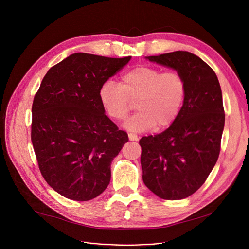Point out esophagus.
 Wrapping results in <instances>:
<instances>
[{
  "instance_id": "34e87169",
  "label": "esophagus",
  "mask_w": 249,
  "mask_h": 249,
  "mask_svg": "<svg viewBox=\"0 0 249 249\" xmlns=\"http://www.w3.org/2000/svg\"><path fill=\"white\" fill-rule=\"evenodd\" d=\"M128 137H129V139L131 140V141H137L139 139V137L136 134H133V133H129Z\"/></svg>"
}]
</instances>
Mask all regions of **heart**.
Instances as JSON below:
<instances>
[{
    "instance_id": "obj_1",
    "label": "heart",
    "mask_w": 249,
    "mask_h": 249,
    "mask_svg": "<svg viewBox=\"0 0 249 249\" xmlns=\"http://www.w3.org/2000/svg\"><path fill=\"white\" fill-rule=\"evenodd\" d=\"M187 85L178 71H165L138 65L126 71L120 83L105 81L99 98L110 118L122 121L133 108L139 110L125 123V127L134 132H144L156 126L158 129L169 127L178 119L184 106Z\"/></svg>"
}]
</instances>
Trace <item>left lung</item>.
<instances>
[{"mask_svg":"<svg viewBox=\"0 0 249 249\" xmlns=\"http://www.w3.org/2000/svg\"><path fill=\"white\" fill-rule=\"evenodd\" d=\"M146 58L180 72L187 94L174 124L140 139L142 178L158 197L181 200L202 187L219 158L225 123L222 91L215 71L191 52Z\"/></svg>","mask_w":249,"mask_h":249,"instance_id":"left-lung-1","label":"left lung"}]
</instances>
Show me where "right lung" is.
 <instances>
[{
	"instance_id": "right-lung-1",
	"label": "right lung",
	"mask_w": 249,
	"mask_h": 249,
	"mask_svg": "<svg viewBox=\"0 0 249 249\" xmlns=\"http://www.w3.org/2000/svg\"><path fill=\"white\" fill-rule=\"evenodd\" d=\"M130 59L77 52L53 65L35 94L31 141L38 166L65 198L89 201L109 185L111 162L128 135L105 115L99 89Z\"/></svg>"
}]
</instances>
